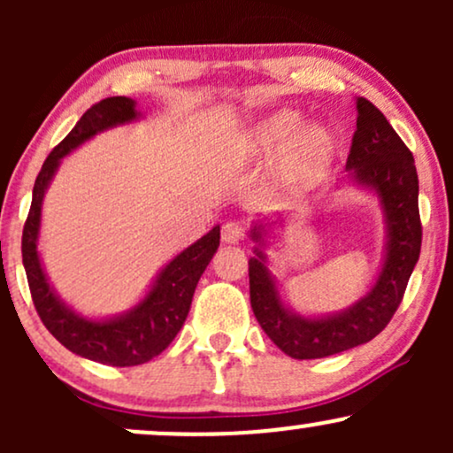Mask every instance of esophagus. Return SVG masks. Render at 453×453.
Wrapping results in <instances>:
<instances>
[{"label": "esophagus", "instance_id": "obj_1", "mask_svg": "<svg viewBox=\"0 0 453 453\" xmlns=\"http://www.w3.org/2000/svg\"><path fill=\"white\" fill-rule=\"evenodd\" d=\"M244 230H247V227H244L242 221H238V219L226 221V223H223V227H221L223 242H238V241H242Z\"/></svg>", "mask_w": 453, "mask_h": 453}]
</instances>
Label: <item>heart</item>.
<instances>
[{
  "instance_id": "heart-1",
  "label": "heart",
  "mask_w": 453,
  "mask_h": 453,
  "mask_svg": "<svg viewBox=\"0 0 453 453\" xmlns=\"http://www.w3.org/2000/svg\"><path fill=\"white\" fill-rule=\"evenodd\" d=\"M298 123V112L279 111L256 126L249 142L257 153H270L288 139L280 150V179L288 185L309 187L326 176L334 155V142L324 127L304 126L296 129Z\"/></svg>"
}]
</instances>
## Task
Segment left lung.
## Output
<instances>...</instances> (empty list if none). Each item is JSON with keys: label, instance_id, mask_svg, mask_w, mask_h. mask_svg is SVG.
<instances>
[{"label": "left lung", "instance_id": "8db88e82", "mask_svg": "<svg viewBox=\"0 0 453 453\" xmlns=\"http://www.w3.org/2000/svg\"><path fill=\"white\" fill-rule=\"evenodd\" d=\"M356 111L357 121L347 170L356 183L377 191L388 226L386 262L371 292L342 313L309 319L292 313L280 303L277 283L266 268L262 249L256 247V257L249 259L253 315L268 339L296 360L334 356L375 339L403 303L422 249L419 183L413 155L375 104L357 97ZM262 232L264 227L251 230V238L259 244Z\"/></svg>", "mask_w": 453, "mask_h": 453}]
</instances>
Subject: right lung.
I'll list each match as a JSON object with an SVG mask.
<instances>
[{
    "mask_svg": "<svg viewBox=\"0 0 453 453\" xmlns=\"http://www.w3.org/2000/svg\"><path fill=\"white\" fill-rule=\"evenodd\" d=\"M136 117V102L123 96L106 97L93 104L89 111L82 114L74 129L50 150L42 164L34 185L31 209L23 227V242H20L31 298L46 330L65 349L87 360L108 364V366H138V364L153 360L174 341L189 313L197 280L215 256L221 238L219 226H215L200 241L180 251L161 270L142 303L126 315L104 321L85 319L57 298L38 257L40 212H42L46 187L59 168V161L70 150L81 147L104 129L129 123Z\"/></svg>",
    "mask_w": 453,
    "mask_h": 453,
    "instance_id": "right-lung-1",
    "label": "right lung"
}]
</instances>
